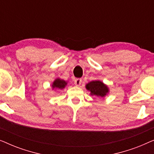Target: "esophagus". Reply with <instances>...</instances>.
Returning <instances> with one entry per match:
<instances>
[{
    "instance_id": "obj_1",
    "label": "esophagus",
    "mask_w": 154,
    "mask_h": 154,
    "mask_svg": "<svg viewBox=\"0 0 154 154\" xmlns=\"http://www.w3.org/2000/svg\"><path fill=\"white\" fill-rule=\"evenodd\" d=\"M81 83H82V79H76L74 80V83L75 85L79 86L81 85Z\"/></svg>"
}]
</instances>
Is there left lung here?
Wrapping results in <instances>:
<instances>
[{"mask_svg":"<svg viewBox=\"0 0 154 154\" xmlns=\"http://www.w3.org/2000/svg\"><path fill=\"white\" fill-rule=\"evenodd\" d=\"M86 88L87 90H90L92 95L102 97L106 95L109 91L108 88L100 81L90 82L86 85Z\"/></svg>","mask_w":154,"mask_h":154,"instance_id":"obj_1","label":"left lung"}]
</instances>
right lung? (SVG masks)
Instances as JSON below:
<instances>
[{
  "label": "right lung",
  "instance_id": "obj_1",
  "mask_svg": "<svg viewBox=\"0 0 154 154\" xmlns=\"http://www.w3.org/2000/svg\"><path fill=\"white\" fill-rule=\"evenodd\" d=\"M66 81H64V80H60V79H57L54 81L53 84H52V88H57V89H63L66 85Z\"/></svg>",
  "mask_w": 154,
  "mask_h": 154
}]
</instances>
